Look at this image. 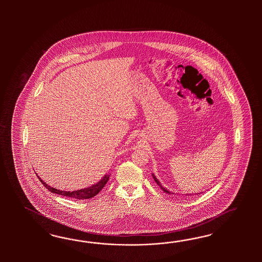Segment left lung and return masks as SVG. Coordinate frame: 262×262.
Returning a JSON list of instances; mask_svg holds the SVG:
<instances>
[{
  "label": "left lung",
  "mask_w": 262,
  "mask_h": 262,
  "mask_svg": "<svg viewBox=\"0 0 262 262\" xmlns=\"http://www.w3.org/2000/svg\"><path fill=\"white\" fill-rule=\"evenodd\" d=\"M152 177H154V180H155V182H156V183H158V184H159V186H160V187H161V189H162V190L164 191V192H166V193H169V194H170V192H169V191L167 190V189H165V188H164V187H162V186H161V184H160V183H159V181H158V179H157V178H156V177H155V176H152Z\"/></svg>",
  "instance_id": "1"
}]
</instances>
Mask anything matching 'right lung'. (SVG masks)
Returning a JSON list of instances; mask_svg holds the SVG:
<instances>
[{
	"label": "right lung",
	"instance_id": "add662e5",
	"mask_svg": "<svg viewBox=\"0 0 262 262\" xmlns=\"http://www.w3.org/2000/svg\"><path fill=\"white\" fill-rule=\"evenodd\" d=\"M38 180L47 188L48 190L51 191L52 193H56V194H58V195H62V196L70 197V198L81 200V199H90L96 196L100 191L103 189L104 185L108 182L110 174H105L99 183L92 185V186H90V187H88V188L80 189V190L72 191V192H70V191L58 190V189H56L54 187H51L50 185H48L47 183H44L40 179L39 177H38Z\"/></svg>",
	"mask_w": 262,
	"mask_h": 262
}]
</instances>
